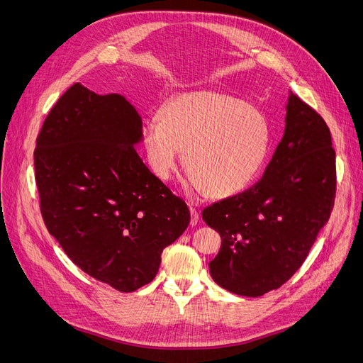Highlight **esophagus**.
<instances>
[{"label":"esophagus","mask_w":363,"mask_h":363,"mask_svg":"<svg viewBox=\"0 0 363 363\" xmlns=\"http://www.w3.org/2000/svg\"><path fill=\"white\" fill-rule=\"evenodd\" d=\"M199 219H200V213L196 212L195 207H191V225H196Z\"/></svg>","instance_id":"esophagus-1"}]
</instances>
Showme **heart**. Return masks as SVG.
I'll return each instance as SVG.
<instances>
[{"mask_svg": "<svg viewBox=\"0 0 363 363\" xmlns=\"http://www.w3.org/2000/svg\"><path fill=\"white\" fill-rule=\"evenodd\" d=\"M142 148L151 172L169 180L184 151L186 188L225 199L255 182L269 155L272 131L260 108L219 92L174 98L160 118H145Z\"/></svg>", "mask_w": 363, "mask_h": 363, "instance_id": "heart-1", "label": "heart"}]
</instances>
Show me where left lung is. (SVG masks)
Listing matches in <instances>:
<instances>
[{"label":"left lung","mask_w":363,"mask_h":363,"mask_svg":"<svg viewBox=\"0 0 363 363\" xmlns=\"http://www.w3.org/2000/svg\"><path fill=\"white\" fill-rule=\"evenodd\" d=\"M335 160L325 121L289 92L284 133L260 182L201 213L223 240L208 263L219 286L260 296L294 276L333 211Z\"/></svg>","instance_id":"left-lung-1"}]
</instances>
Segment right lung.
<instances>
[{
	"instance_id": "add662e5",
	"label": "right lung",
	"mask_w": 363,
	"mask_h": 363,
	"mask_svg": "<svg viewBox=\"0 0 363 363\" xmlns=\"http://www.w3.org/2000/svg\"><path fill=\"white\" fill-rule=\"evenodd\" d=\"M142 118L119 94L72 84L36 140L43 221L68 257L91 277L133 292L156 277L162 251L191 221L138 155Z\"/></svg>"
}]
</instances>
